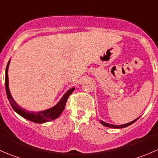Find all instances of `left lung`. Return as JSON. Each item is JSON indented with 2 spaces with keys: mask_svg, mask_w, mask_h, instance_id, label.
Here are the masks:
<instances>
[{
  "mask_svg": "<svg viewBox=\"0 0 158 158\" xmlns=\"http://www.w3.org/2000/svg\"><path fill=\"white\" fill-rule=\"evenodd\" d=\"M138 118L135 119V120H134V121H132V122H129V123H128V124H125V125H111V124H108V123H106V122H102V121H101V122H101V123L103 125H105V126H106V127H109V128H125V127L129 126V125H132V124H133L134 122H135L137 120H138Z\"/></svg>",
  "mask_w": 158,
  "mask_h": 158,
  "instance_id": "1",
  "label": "left lung"
}]
</instances>
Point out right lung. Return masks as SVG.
Returning a JSON list of instances; mask_svg holds the SVG:
<instances>
[{
    "mask_svg": "<svg viewBox=\"0 0 158 158\" xmlns=\"http://www.w3.org/2000/svg\"><path fill=\"white\" fill-rule=\"evenodd\" d=\"M9 63H10V60H9L8 63L7 65V68H6V72H5V89H6V92H7V98H8L9 102H10L11 106L14 109V111L17 113V114H20V116L23 117L24 118L28 119V120L31 121V122H35V123H44V122H49V121H52L56 119V118H58L62 112L63 111V110L65 109V106H66V103L67 102L68 98L70 95V94L74 91L75 88H73L69 89L64 95L62 98V99L60 100V102L55 106L54 107L51 108V109L45 110V111H37V112H35V111H28L27 110H25L23 108H21L20 106H19L17 103L15 102V101L14 100V98H12L10 95V90H9V86H8V76H7V70H8V66Z\"/></svg>",
    "mask_w": 158,
    "mask_h": 158,
    "instance_id": "obj_1",
    "label": "right lung"
}]
</instances>
